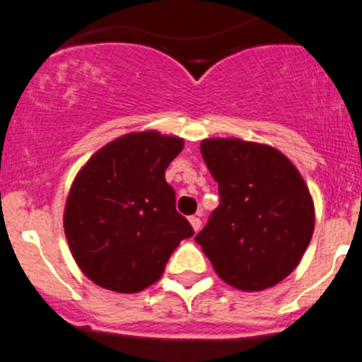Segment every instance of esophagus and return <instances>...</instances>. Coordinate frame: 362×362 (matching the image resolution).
Returning a JSON list of instances; mask_svg holds the SVG:
<instances>
[{"instance_id":"1","label":"esophagus","mask_w":362,"mask_h":362,"mask_svg":"<svg viewBox=\"0 0 362 362\" xmlns=\"http://www.w3.org/2000/svg\"><path fill=\"white\" fill-rule=\"evenodd\" d=\"M190 225H192V228L197 233L202 228V219L197 218V216H190Z\"/></svg>"}]
</instances>
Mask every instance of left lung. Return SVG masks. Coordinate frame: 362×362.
<instances>
[{"instance_id": "obj_1", "label": "left lung", "mask_w": 362, "mask_h": 362, "mask_svg": "<svg viewBox=\"0 0 362 362\" xmlns=\"http://www.w3.org/2000/svg\"><path fill=\"white\" fill-rule=\"evenodd\" d=\"M202 153L219 205L196 243L223 282L262 291L295 269L313 236L310 190L293 163L265 144L206 139Z\"/></svg>"}]
</instances>
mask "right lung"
<instances>
[{
	"instance_id": "right-lung-1",
	"label": "right lung",
	"mask_w": 362,
	"mask_h": 362,
	"mask_svg": "<svg viewBox=\"0 0 362 362\" xmlns=\"http://www.w3.org/2000/svg\"><path fill=\"white\" fill-rule=\"evenodd\" d=\"M183 139L129 134L98 150L67 197L64 227L82 273L100 287L137 293L157 282L192 225L175 211L168 165Z\"/></svg>"
}]
</instances>
